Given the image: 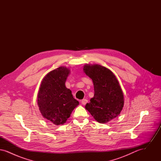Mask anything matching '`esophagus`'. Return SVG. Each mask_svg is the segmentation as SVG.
Listing matches in <instances>:
<instances>
[{"mask_svg": "<svg viewBox=\"0 0 161 161\" xmlns=\"http://www.w3.org/2000/svg\"><path fill=\"white\" fill-rule=\"evenodd\" d=\"M81 104L83 105H85L87 103V100H86V99H83V100H81Z\"/></svg>", "mask_w": 161, "mask_h": 161, "instance_id": "esophagus-1", "label": "esophagus"}]
</instances>
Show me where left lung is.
Segmentation results:
<instances>
[{"label": "left lung", "instance_id": "left-lung-1", "mask_svg": "<svg viewBox=\"0 0 161 161\" xmlns=\"http://www.w3.org/2000/svg\"><path fill=\"white\" fill-rule=\"evenodd\" d=\"M84 72L92 80L94 96L85 108L100 123H106L120 114L124 94L115 74L100 64H86Z\"/></svg>", "mask_w": 161, "mask_h": 161}]
</instances>
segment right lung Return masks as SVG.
<instances>
[{"mask_svg": "<svg viewBox=\"0 0 161 161\" xmlns=\"http://www.w3.org/2000/svg\"><path fill=\"white\" fill-rule=\"evenodd\" d=\"M70 70L59 67L43 78L37 95V104L42 116L58 125L66 123L73 110L79 105L65 82Z\"/></svg>", "mask_w": 161, "mask_h": 161, "instance_id": "obj_1", "label": "right lung"}]
</instances>
